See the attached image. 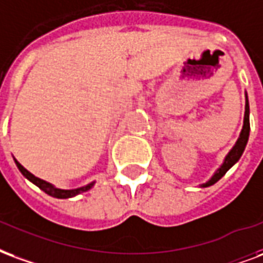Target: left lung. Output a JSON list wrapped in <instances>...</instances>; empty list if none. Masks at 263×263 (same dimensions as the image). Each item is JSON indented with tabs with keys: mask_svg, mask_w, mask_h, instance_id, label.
<instances>
[{
	"mask_svg": "<svg viewBox=\"0 0 263 263\" xmlns=\"http://www.w3.org/2000/svg\"><path fill=\"white\" fill-rule=\"evenodd\" d=\"M248 137H250V103H248V97H247V101H245L244 126H242V130H241V133H239V137L238 140H237V143H235V145H234L233 148H231V151L227 154V157H226V160H224L223 162V165L220 166L217 171L214 172V175H213L206 183H203L200 186H212V185H214L218 179H221V178L226 175V172L229 171L230 168L241 158V155H242V153H244L245 150V145L248 143Z\"/></svg>",
	"mask_w": 263,
	"mask_h": 263,
	"instance_id": "obj_1",
	"label": "left lung"
}]
</instances>
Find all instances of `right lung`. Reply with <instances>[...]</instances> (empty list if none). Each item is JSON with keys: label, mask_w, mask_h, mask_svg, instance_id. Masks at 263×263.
I'll return each instance as SVG.
<instances>
[{"label": "right lung", "mask_w": 263, "mask_h": 263, "mask_svg": "<svg viewBox=\"0 0 263 263\" xmlns=\"http://www.w3.org/2000/svg\"><path fill=\"white\" fill-rule=\"evenodd\" d=\"M15 164H16L18 170L22 172V175H24L26 179H29L32 183H34L36 186L40 187V189H42L45 193H47V195H50V196L53 197H57V199H68V197L77 196V195H80V193L89 191V189L95 185V182H91V183H88V185H85V186L77 187V189H59V187L53 186V185L49 183V182L43 181V179H40V178H37V176H34L33 174H30V172L28 171L26 168H24V166L21 165L16 160H15Z\"/></svg>", "instance_id": "obj_1"}]
</instances>
